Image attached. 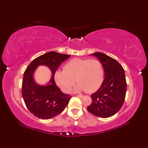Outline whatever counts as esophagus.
Instances as JSON below:
<instances>
[{"instance_id": "obj_1", "label": "esophagus", "mask_w": 148, "mask_h": 148, "mask_svg": "<svg viewBox=\"0 0 148 148\" xmlns=\"http://www.w3.org/2000/svg\"><path fill=\"white\" fill-rule=\"evenodd\" d=\"M76 96L77 97H79V98H82L83 97H84V96H82V95H77Z\"/></svg>"}]
</instances>
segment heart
<instances>
[{
  "instance_id": "b5f03b06",
  "label": "heart",
  "mask_w": 148,
  "mask_h": 148,
  "mask_svg": "<svg viewBox=\"0 0 148 148\" xmlns=\"http://www.w3.org/2000/svg\"><path fill=\"white\" fill-rule=\"evenodd\" d=\"M102 64L96 59L75 58L63 66V71L58 70L54 73V80L62 92L67 93L75 84L76 92L86 91L88 93L96 92L104 81Z\"/></svg>"
}]
</instances>
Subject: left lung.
Here are the masks:
<instances>
[{
    "label": "left lung",
    "instance_id": "left-lung-1",
    "mask_svg": "<svg viewBox=\"0 0 148 148\" xmlns=\"http://www.w3.org/2000/svg\"><path fill=\"white\" fill-rule=\"evenodd\" d=\"M90 55L96 56L102 63L104 80L96 92L91 95L92 102L88 110L95 116L108 118L114 115L124 103L127 90L125 71L114 58L102 52Z\"/></svg>",
    "mask_w": 148,
    "mask_h": 148
}]
</instances>
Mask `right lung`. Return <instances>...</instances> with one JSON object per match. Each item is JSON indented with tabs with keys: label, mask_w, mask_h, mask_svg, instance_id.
Listing matches in <instances>:
<instances>
[{
	"label": "right lung",
	"mask_w": 148,
	"mask_h": 148,
	"mask_svg": "<svg viewBox=\"0 0 148 148\" xmlns=\"http://www.w3.org/2000/svg\"><path fill=\"white\" fill-rule=\"evenodd\" d=\"M70 56L69 54L50 52L35 58L26 69L22 82V96L28 110L34 116L45 120L50 119L66 108L71 96L61 92L54 77L60 64ZM39 66H47L52 73L49 82L44 85L38 84L34 77Z\"/></svg>",
	"instance_id": "add662e5"
}]
</instances>
